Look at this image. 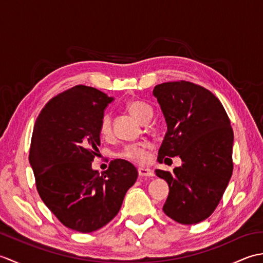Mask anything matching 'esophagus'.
Masks as SVG:
<instances>
[{
    "label": "esophagus",
    "mask_w": 263,
    "mask_h": 263,
    "mask_svg": "<svg viewBox=\"0 0 263 263\" xmlns=\"http://www.w3.org/2000/svg\"><path fill=\"white\" fill-rule=\"evenodd\" d=\"M139 172V175L142 176V177H152L155 175V173L153 170L150 168H144V167H140V168L138 170Z\"/></svg>",
    "instance_id": "obj_1"
}]
</instances>
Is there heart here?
Segmentation results:
<instances>
[{
  "mask_svg": "<svg viewBox=\"0 0 263 263\" xmlns=\"http://www.w3.org/2000/svg\"><path fill=\"white\" fill-rule=\"evenodd\" d=\"M126 108L131 115L140 123H147L153 117L154 109L148 103L141 99H132L126 104ZM99 133L104 138H108L111 135V121L108 114H105L99 123ZM148 143H133L127 144L119 154L120 157L127 159L133 163L143 164L148 159Z\"/></svg>",
  "mask_w": 263,
  "mask_h": 263,
  "instance_id": "1",
  "label": "heart"
}]
</instances>
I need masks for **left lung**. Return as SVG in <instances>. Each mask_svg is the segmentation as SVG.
Masks as SVG:
<instances>
[{
    "label": "left lung",
    "mask_w": 263,
    "mask_h": 263,
    "mask_svg": "<svg viewBox=\"0 0 263 263\" xmlns=\"http://www.w3.org/2000/svg\"><path fill=\"white\" fill-rule=\"evenodd\" d=\"M153 93L167 124L158 161L182 159L173 173L155 171L170 186L163 210L180 224H198L215 211L233 174L231 121L219 99L195 83L164 82Z\"/></svg>",
    "instance_id": "obj_1"
}]
</instances>
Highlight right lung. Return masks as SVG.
Masks as SVG:
<instances>
[{"label": "right lung", "instance_id": "add662e5", "mask_svg": "<svg viewBox=\"0 0 263 263\" xmlns=\"http://www.w3.org/2000/svg\"><path fill=\"white\" fill-rule=\"evenodd\" d=\"M114 98L76 86L52 98L33 126L29 163L43 202L70 230L91 233L119 214L138 177L127 160H111L99 174L91 168L100 144L99 123Z\"/></svg>", "mask_w": 263, "mask_h": 263}]
</instances>
